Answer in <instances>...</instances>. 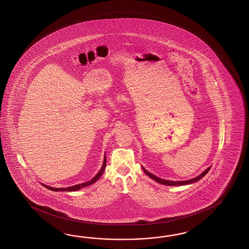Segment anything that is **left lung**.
I'll return each mask as SVG.
<instances>
[{
	"label": "left lung",
	"instance_id": "left-lung-1",
	"mask_svg": "<svg viewBox=\"0 0 249 249\" xmlns=\"http://www.w3.org/2000/svg\"><path fill=\"white\" fill-rule=\"evenodd\" d=\"M210 169H211L210 167H209V168H207V169L204 171L203 174H200L199 176H197V177L194 178V179H191V180H188V181H167V180H162V179H160V178L156 177L155 175L150 174V173H149V172H147V171H146L144 168L143 171L145 174H147L149 177H151V179H153L154 181H156L157 182H160V183H161V184H164V185H171V186H174V185H184V184H189V183H193V182H196V181H199L200 179H202V178L204 177L205 174H207V173L209 172V170H210Z\"/></svg>",
	"mask_w": 249,
	"mask_h": 249
}]
</instances>
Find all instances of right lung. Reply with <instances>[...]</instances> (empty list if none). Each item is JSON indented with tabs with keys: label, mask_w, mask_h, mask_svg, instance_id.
I'll return each instance as SVG.
<instances>
[{
	"label": "right lung",
	"mask_w": 249,
	"mask_h": 249,
	"mask_svg": "<svg viewBox=\"0 0 249 249\" xmlns=\"http://www.w3.org/2000/svg\"><path fill=\"white\" fill-rule=\"evenodd\" d=\"M106 162H107V160H106L105 157L101 170L98 172V174H97V175H96V176H95L91 181H88V182H84V183H80V184H76V185L71 186V187H67V188H53V187L47 186V185H45V184H43V185L45 186V188L49 189V190H51V191H54V192H58V191H61V192H72V191H77V190H80V189L83 188V187H87V186H89V185H90L92 183H94V182H96V181H98V179L100 178V176L103 174L104 171H105Z\"/></svg>",
	"instance_id": "add662e5"
}]
</instances>
